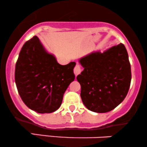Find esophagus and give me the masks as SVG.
I'll return each mask as SVG.
<instances>
[{"instance_id":"esophagus-1","label":"esophagus","mask_w":147,"mask_h":147,"mask_svg":"<svg viewBox=\"0 0 147 147\" xmlns=\"http://www.w3.org/2000/svg\"><path fill=\"white\" fill-rule=\"evenodd\" d=\"M81 72H82V68H81V65H79V64L77 63L76 64L75 67L74 68V73H75V75L76 76H77L79 74L81 73Z\"/></svg>"}]
</instances>
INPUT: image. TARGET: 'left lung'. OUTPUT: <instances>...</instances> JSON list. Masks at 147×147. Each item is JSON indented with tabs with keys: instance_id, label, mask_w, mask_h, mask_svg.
Returning a JSON list of instances; mask_svg holds the SVG:
<instances>
[{
	"instance_id": "left-lung-1",
	"label": "left lung",
	"mask_w": 147,
	"mask_h": 147,
	"mask_svg": "<svg viewBox=\"0 0 147 147\" xmlns=\"http://www.w3.org/2000/svg\"><path fill=\"white\" fill-rule=\"evenodd\" d=\"M79 62L84 69L77 79L86 107L96 113L109 112L117 107L131 85V64L125 46L120 43L103 53L92 52Z\"/></svg>"
}]
</instances>
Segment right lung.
<instances>
[{"label":"right lung","mask_w":147,"mask_h":147,"mask_svg":"<svg viewBox=\"0 0 147 147\" xmlns=\"http://www.w3.org/2000/svg\"><path fill=\"white\" fill-rule=\"evenodd\" d=\"M75 64L60 65L45 51L36 36L25 42L15 67L16 88L25 105L38 113L57 111L75 79Z\"/></svg>","instance_id":"obj_1"}]
</instances>
